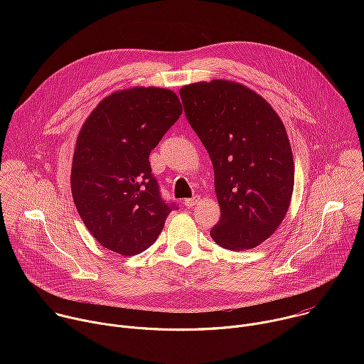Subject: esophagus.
Listing matches in <instances>:
<instances>
[{"instance_id":"1","label":"esophagus","mask_w":364,"mask_h":364,"mask_svg":"<svg viewBox=\"0 0 364 364\" xmlns=\"http://www.w3.org/2000/svg\"><path fill=\"white\" fill-rule=\"evenodd\" d=\"M200 196H193L191 198H186L184 200V204L187 205V207H194V205H197L198 203H200Z\"/></svg>"}]
</instances>
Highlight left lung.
Masks as SVG:
<instances>
[{
    "instance_id": "1",
    "label": "left lung",
    "mask_w": 364,
    "mask_h": 364,
    "mask_svg": "<svg viewBox=\"0 0 364 364\" xmlns=\"http://www.w3.org/2000/svg\"><path fill=\"white\" fill-rule=\"evenodd\" d=\"M180 96L215 170L222 215L212 239L232 250L261 245L284 220L294 190L282 121L261 95L229 80L191 83Z\"/></svg>"
}]
</instances>
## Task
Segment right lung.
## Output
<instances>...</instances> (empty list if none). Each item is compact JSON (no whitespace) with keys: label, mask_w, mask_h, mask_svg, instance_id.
Segmentation results:
<instances>
[{"label":"right lung","mask_w":364,"mask_h":364,"mask_svg":"<svg viewBox=\"0 0 364 364\" xmlns=\"http://www.w3.org/2000/svg\"><path fill=\"white\" fill-rule=\"evenodd\" d=\"M181 112L173 90L132 87L103 99L85 121L72 194L85 226L107 249L124 256L144 252L177 209L163 200L148 159Z\"/></svg>","instance_id":"obj_1"}]
</instances>
